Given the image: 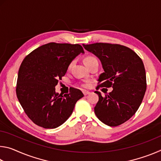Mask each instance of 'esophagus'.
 <instances>
[{"mask_svg": "<svg viewBox=\"0 0 161 161\" xmlns=\"http://www.w3.org/2000/svg\"><path fill=\"white\" fill-rule=\"evenodd\" d=\"M82 92H83V94H84V95H85V96H86V95H87V94H90V92H88V91H83Z\"/></svg>", "mask_w": 161, "mask_h": 161, "instance_id": "obj_1", "label": "esophagus"}]
</instances>
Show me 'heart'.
I'll return each instance as SVG.
<instances>
[{
	"label": "heart",
	"mask_w": 161,
	"mask_h": 161,
	"mask_svg": "<svg viewBox=\"0 0 161 161\" xmlns=\"http://www.w3.org/2000/svg\"><path fill=\"white\" fill-rule=\"evenodd\" d=\"M94 59V57H87V58H86L85 59H84V62L89 61V60H91V59ZM71 66H72V63H71V64L69 65V68H70ZM86 86H87L86 84H85V85H84V87H86Z\"/></svg>",
	"instance_id": "heart-1"
}]
</instances>
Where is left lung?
<instances>
[{
	"label": "left lung",
	"instance_id": "left-lung-1",
	"mask_svg": "<svg viewBox=\"0 0 161 161\" xmlns=\"http://www.w3.org/2000/svg\"><path fill=\"white\" fill-rule=\"evenodd\" d=\"M86 50L99 59L103 72L99 86L112 87L109 93L99 92L94 107L97 118L109 126L128 121L139 108L146 90V70L142 59L135 52L123 45L108 43L83 45Z\"/></svg>",
	"mask_w": 161,
	"mask_h": 161
}]
</instances>
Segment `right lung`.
Masks as SVG:
<instances>
[{
	"instance_id": "right-lung-1",
	"label": "right lung",
	"mask_w": 161,
	"mask_h": 161,
	"mask_svg": "<svg viewBox=\"0 0 161 161\" xmlns=\"http://www.w3.org/2000/svg\"><path fill=\"white\" fill-rule=\"evenodd\" d=\"M84 52L80 45L50 42L30 53L18 71L16 94L32 122L45 129H55L72 114L76 102L84 97L80 89L69 94L55 92L59 80L66 74L76 57Z\"/></svg>"
}]
</instances>
